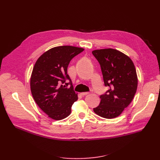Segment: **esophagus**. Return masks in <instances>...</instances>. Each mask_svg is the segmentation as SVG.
Here are the masks:
<instances>
[{"instance_id": "34e87169", "label": "esophagus", "mask_w": 160, "mask_h": 160, "mask_svg": "<svg viewBox=\"0 0 160 160\" xmlns=\"http://www.w3.org/2000/svg\"><path fill=\"white\" fill-rule=\"evenodd\" d=\"M89 93V92H82V93H81L80 94L82 95V96H85V95H88Z\"/></svg>"}]
</instances>
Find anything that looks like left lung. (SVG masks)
I'll list each match as a JSON object with an SVG mask.
<instances>
[{
	"label": "left lung",
	"mask_w": 160,
	"mask_h": 160,
	"mask_svg": "<svg viewBox=\"0 0 160 160\" xmlns=\"http://www.w3.org/2000/svg\"><path fill=\"white\" fill-rule=\"evenodd\" d=\"M101 67L106 86L110 87L101 95L99 105L94 112L106 119L119 116L131 103L138 88V75L129 56L113 48L92 51Z\"/></svg>",
	"instance_id": "8db88e82"
}]
</instances>
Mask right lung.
Returning a JSON list of instances; mask_svg holds the SVG:
<instances>
[{"mask_svg":"<svg viewBox=\"0 0 160 160\" xmlns=\"http://www.w3.org/2000/svg\"><path fill=\"white\" fill-rule=\"evenodd\" d=\"M84 50L73 46H59L48 50L36 61L30 77V89L38 106L48 117L59 121L68 117L78 93L71 83L67 67L72 59Z\"/></svg>","mask_w":160,"mask_h":160,"instance_id":"obj_1","label":"right lung"}]
</instances>
